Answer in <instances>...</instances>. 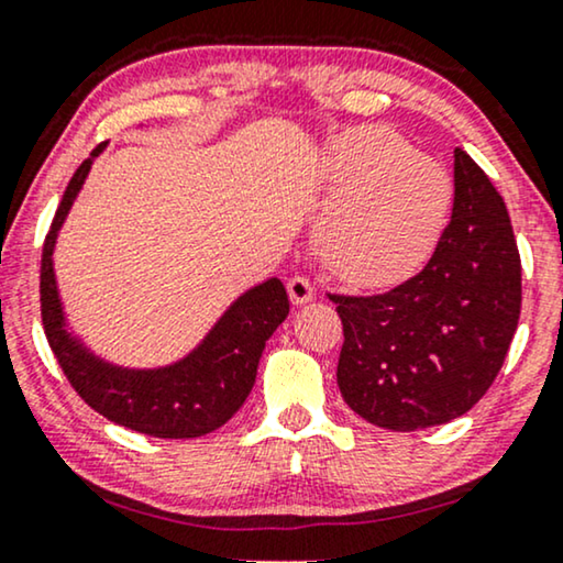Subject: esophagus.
Listing matches in <instances>:
<instances>
[{
  "instance_id": "1",
  "label": "esophagus",
  "mask_w": 563,
  "mask_h": 563,
  "mask_svg": "<svg viewBox=\"0 0 563 563\" xmlns=\"http://www.w3.org/2000/svg\"><path fill=\"white\" fill-rule=\"evenodd\" d=\"M287 291H289L291 305H297V307L312 302V297H314V287L307 276H291L287 284Z\"/></svg>"
}]
</instances>
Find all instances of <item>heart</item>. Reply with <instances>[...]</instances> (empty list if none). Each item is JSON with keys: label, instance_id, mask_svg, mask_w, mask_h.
Masks as SVG:
<instances>
[{"label": "heart", "instance_id": "obj_1", "mask_svg": "<svg viewBox=\"0 0 563 563\" xmlns=\"http://www.w3.org/2000/svg\"><path fill=\"white\" fill-rule=\"evenodd\" d=\"M335 199L318 225L325 264L358 284L412 274L441 235L453 189L438 161L387 128H356L328 156Z\"/></svg>", "mask_w": 563, "mask_h": 563}]
</instances>
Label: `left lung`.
<instances>
[{
  "mask_svg": "<svg viewBox=\"0 0 563 563\" xmlns=\"http://www.w3.org/2000/svg\"><path fill=\"white\" fill-rule=\"evenodd\" d=\"M343 322L338 387L372 426L420 430L472 410L520 318V253L489 176L453 151V210L422 272L368 297L328 295Z\"/></svg>",
  "mask_w": 563,
  "mask_h": 563,
  "instance_id": "left-lung-1",
  "label": "left lung"
}]
</instances>
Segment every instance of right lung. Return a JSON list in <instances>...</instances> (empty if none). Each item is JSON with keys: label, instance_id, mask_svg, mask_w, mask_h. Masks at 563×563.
Returning <instances> with one entry per match:
<instances>
[{"label": "right lung", "instance_id": "obj_1", "mask_svg": "<svg viewBox=\"0 0 563 563\" xmlns=\"http://www.w3.org/2000/svg\"><path fill=\"white\" fill-rule=\"evenodd\" d=\"M102 148L104 145H97L91 156L76 168L45 235L41 261L45 338L71 387L91 410L104 415L107 420L153 438L207 435L225 426L251 395L264 345L289 314L287 289L279 279H268L245 291L214 322L205 341L176 364L125 368L95 356L66 330L53 272V249L58 230Z\"/></svg>", "mask_w": 563, "mask_h": 563}]
</instances>
